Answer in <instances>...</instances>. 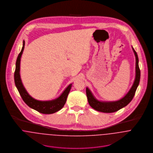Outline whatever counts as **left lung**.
<instances>
[{
    "label": "left lung",
    "mask_w": 153,
    "mask_h": 153,
    "mask_svg": "<svg viewBox=\"0 0 153 153\" xmlns=\"http://www.w3.org/2000/svg\"><path fill=\"white\" fill-rule=\"evenodd\" d=\"M135 56V78L134 84L129 92L122 99L112 102H102L97 100L93 95L91 91L86 88V94L89 105L94 109L105 113H111L118 111L127 105L132 100L136 89L138 87L140 79V69L138 65V58L137 52L132 47Z\"/></svg>",
    "instance_id": "obj_1"
}]
</instances>
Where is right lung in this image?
<instances>
[{
    "instance_id": "add662e5",
    "label": "right lung",
    "mask_w": 153,
    "mask_h": 153,
    "mask_svg": "<svg viewBox=\"0 0 153 153\" xmlns=\"http://www.w3.org/2000/svg\"><path fill=\"white\" fill-rule=\"evenodd\" d=\"M25 48V41L23 42V46L16 62V68L14 74L15 84L17 88L23 101L31 108L44 114H51L59 111L64 106L67 97L71 90L72 84L69 85L56 99L51 101H38L33 98L29 95L22 84L20 76V62L22 53Z\"/></svg>"
}]
</instances>
